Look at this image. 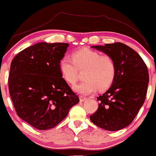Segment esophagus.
<instances>
[{
    "mask_svg": "<svg viewBox=\"0 0 156 156\" xmlns=\"http://www.w3.org/2000/svg\"><path fill=\"white\" fill-rule=\"evenodd\" d=\"M86 99L87 98H84V97L80 96V102H84V101H85Z\"/></svg>",
    "mask_w": 156,
    "mask_h": 156,
    "instance_id": "1",
    "label": "esophagus"
}]
</instances>
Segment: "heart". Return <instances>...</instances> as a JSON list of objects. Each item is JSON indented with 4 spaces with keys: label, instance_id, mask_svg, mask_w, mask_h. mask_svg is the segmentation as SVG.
Returning <instances> with one entry per match:
<instances>
[{
    "label": "heart",
    "instance_id": "obj_1",
    "mask_svg": "<svg viewBox=\"0 0 156 156\" xmlns=\"http://www.w3.org/2000/svg\"><path fill=\"white\" fill-rule=\"evenodd\" d=\"M73 60L64 56L58 63L62 77L70 84L76 83L79 70L85 69V81L74 87L75 92L82 94H90L98 90L102 91L111 85L115 75V65L110 56H101L98 52L84 48L72 54Z\"/></svg>",
    "mask_w": 156,
    "mask_h": 156
}]
</instances>
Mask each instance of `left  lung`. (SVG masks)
I'll use <instances>...</instances> for the list:
<instances>
[{
	"label": "left lung",
	"mask_w": 156,
	"mask_h": 156,
	"mask_svg": "<svg viewBox=\"0 0 156 156\" xmlns=\"http://www.w3.org/2000/svg\"><path fill=\"white\" fill-rule=\"evenodd\" d=\"M91 48L112 58L115 75L110 87L98 97V109L90 120L104 130H121L133 122L145 102L149 82L147 66L136 51L120 42Z\"/></svg>",
	"instance_id": "8db88e82"
}]
</instances>
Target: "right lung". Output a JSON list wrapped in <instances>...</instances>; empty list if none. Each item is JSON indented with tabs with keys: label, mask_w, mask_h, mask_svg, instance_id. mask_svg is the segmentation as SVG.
<instances>
[{
	"label": "right lung",
	"mask_w": 156,
	"mask_h": 156,
	"mask_svg": "<svg viewBox=\"0 0 156 156\" xmlns=\"http://www.w3.org/2000/svg\"><path fill=\"white\" fill-rule=\"evenodd\" d=\"M69 45L36 44L19 52L11 62L9 87L14 108L19 118L38 130L56 126L80 102L58 67Z\"/></svg>",
	"instance_id": "obj_1"
}]
</instances>
